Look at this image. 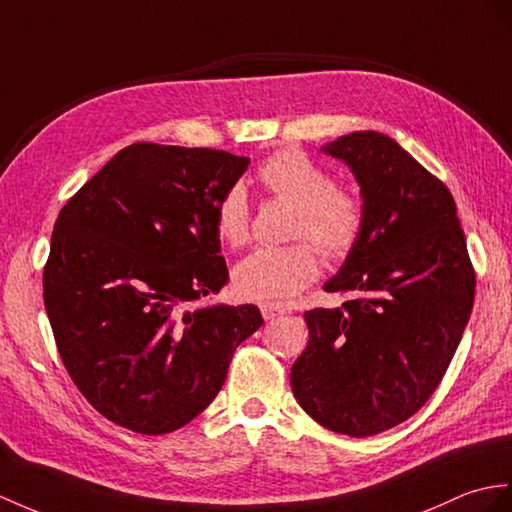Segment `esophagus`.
Returning a JSON list of instances; mask_svg holds the SVG:
<instances>
[{
    "instance_id": "esophagus-1",
    "label": "esophagus",
    "mask_w": 512,
    "mask_h": 512,
    "mask_svg": "<svg viewBox=\"0 0 512 512\" xmlns=\"http://www.w3.org/2000/svg\"><path fill=\"white\" fill-rule=\"evenodd\" d=\"M260 313H263V317L269 321V319H276L280 315L286 313V308H280V306H269V304H263L260 306Z\"/></svg>"
}]
</instances>
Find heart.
<instances>
[{"instance_id":"b5f03b06","label":"heart","mask_w":512,"mask_h":512,"mask_svg":"<svg viewBox=\"0 0 512 512\" xmlns=\"http://www.w3.org/2000/svg\"><path fill=\"white\" fill-rule=\"evenodd\" d=\"M258 180L278 197L297 204L295 239H313L323 254L343 258L354 249L365 226L363 199L352 189L334 186L328 171L297 149L267 158ZM217 236L239 247L249 236V206L241 184L221 195L215 208ZM310 241L284 247H258L234 269L236 291L260 304L282 306L319 276V254Z\"/></svg>"}]
</instances>
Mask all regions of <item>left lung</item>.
I'll use <instances>...</instances> for the list:
<instances>
[{"label": "left lung", "instance_id": "left-lung-1", "mask_svg": "<svg viewBox=\"0 0 512 512\" xmlns=\"http://www.w3.org/2000/svg\"><path fill=\"white\" fill-rule=\"evenodd\" d=\"M350 167L365 226L323 289L352 293L304 315L295 400L347 436L389 430L430 400L471 315L476 276L447 186L391 136L360 130L321 147Z\"/></svg>", "mask_w": 512, "mask_h": 512}]
</instances>
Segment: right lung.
I'll return each instance as SVG.
<instances>
[{
	"mask_svg": "<svg viewBox=\"0 0 512 512\" xmlns=\"http://www.w3.org/2000/svg\"><path fill=\"white\" fill-rule=\"evenodd\" d=\"M247 165L219 149L134 143L60 210L45 310L71 380L117 426H186L263 326L254 304L189 308L228 282L215 208Z\"/></svg>",
	"mask_w": 512,
	"mask_h": 512,
	"instance_id": "add662e5",
	"label": "right lung"
}]
</instances>
